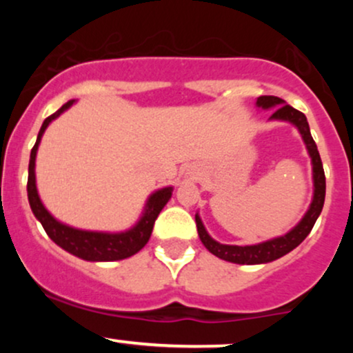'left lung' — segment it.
Masks as SVG:
<instances>
[{"instance_id":"8db88e82","label":"left lung","mask_w":353,"mask_h":353,"mask_svg":"<svg viewBox=\"0 0 353 353\" xmlns=\"http://www.w3.org/2000/svg\"><path fill=\"white\" fill-rule=\"evenodd\" d=\"M255 106L261 109H272V116L269 121H285L297 128L301 132L303 144H305L307 152H309L312 161V181H314V196H312V202L303 214V217L283 236L269 239V241L259 242V244L252 245H229L221 244V242L214 241L205 230L204 224H202L201 216L196 214V224H197V234H199L201 242L204 244L205 249L216 257L222 259V261L232 262V264H245V265H255V264H267L272 262L275 259H281L290 250H294L301 242L310 234L312 228H314L315 221H317L320 212H322L323 201H325V174H323V165L320 161V154L317 151V144H315L314 137L310 134L309 123L303 112L297 111L285 101L277 98V96H261L255 101Z\"/></svg>"}]
</instances>
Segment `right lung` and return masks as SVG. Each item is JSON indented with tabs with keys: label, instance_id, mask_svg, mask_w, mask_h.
Here are the masks:
<instances>
[{
	"label": "right lung",
	"instance_id": "1",
	"mask_svg": "<svg viewBox=\"0 0 353 353\" xmlns=\"http://www.w3.org/2000/svg\"><path fill=\"white\" fill-rule=\"evenodd\" d=\"M74 103L76 101L72 99L63 104L54 114L44 119L41 129H39L38 139H36L34 148L31 149L30 168H28V201H30L34 217L41 222L43 229L46 230L51 241L58 244L61 249L88 262L123 261V259L137 254L148 244L149 237L152 234L154 222H156L161 210L164 209V205L171 199L174 188L168 185V188L154 190L151 196L148 197V201H145L139 221L131 229L123 230V232H101V230L76 229L58 221L50 210L44 208L41 197L38 194V188H36V154H38L39 143H41V137L48 125L56 117L63 114L64 111H68Z\"/></svg>",
	"mask_w": 353,
	"mask_h": 353
}]
</instances>
